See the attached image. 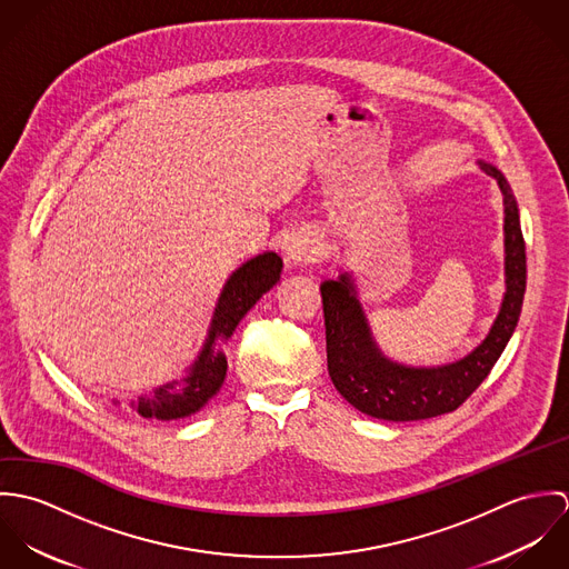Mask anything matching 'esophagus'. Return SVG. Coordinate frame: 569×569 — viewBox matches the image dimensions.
I'll use <instances>...</instances> for the list:
<instances>
[{"mask_svg": "<svg viewBox=\"0 0 569 569\" xmlns=\"http://www.w3.org/2000/svg\"><path fill=\"white\" fill-rule=\"evenodd\" d=\"M322 256V247L305 232H298L289 239V243L284 247V258L289 264H307V262H316Z\"/></svg>", "mask_w": 569, "mask_h": 569, "instance_id": "1", "label": "esophagus"}]
</instances>
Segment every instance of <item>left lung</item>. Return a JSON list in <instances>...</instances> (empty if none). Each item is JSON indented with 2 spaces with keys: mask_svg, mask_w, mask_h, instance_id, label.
<instances>
[{
  "mask_svg": "<svg viewBox=\"0 0 569 569\" xmlns=\"http://www.w3.org/2000/svg\"><path fill=\"white\" fill-rule=\"evenodd\" d=\"M503 197L506 291L488 335L462 359L442 366H407L377 343L363 313L352 271L320 284L325 307L328 375L337 392L363 413L381 420H422L462 406L485 381L521 316L526 293V243L512 190L492 163L478 160Z\"/></svg>",
  "mask_w": 569,
  "mask_h": 569,
  "instance_id": "left-lung-1",
  "label": "left lung"
}]
</instances>
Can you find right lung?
I'll list each match as a JSON object with an SVG mask.
<instances>
[{
	"label": "right lung",
	"instance_id": "add662e5",
	"mask_svg": "<svg viewBox=\"0 0 569 569\" xmlns=\"http://www.w3.org/2000/svg\"><path fill=\"white\" fill-rule=\"evenodd\" d=\"M280 271L282 258L276 251H262L237 267L219 293L206 341L183 377L156 388L153 397L131 399L129 407L142 418L179 420L208 406L219 395L228 375L223 343L232 337L247 311L280 280ZM113 406H118V399H113Z\"/></svg>",
	"mask_w": 569,
	"mask_h": 569
}]
</instances>
